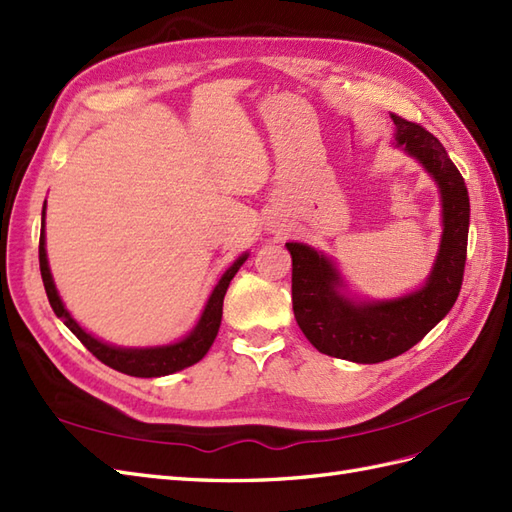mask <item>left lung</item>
<instances>
[{
    "label": "left lung",
    "instance_id": "8db88e82",
    "mask_svg": "<svg viewBox=\"0 0 512 512\" xmlns=\"http://www.w3.org/2000/svg\"><path fill=\"white\" fill-rule=\"evenodd\" d=\"M396 146L433 178L441 202V241L424 284L394 299L349 293L336 262L312 245L290 241L293 310L297 325L316 351L355 364H379L409 351L454 306L463 284L469 196L461 172L433 133L390 114Z\"/></svg>",
    "mask_w": 512,
    "mask_h": 512
}]
</instances>
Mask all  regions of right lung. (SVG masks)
<instances>
[{
    "mask_svg": "<svg viewBox=\"0 0 512 512\" xmlns=\"http://www.w3.org/2000/svg\"><path fill=\"white\" fill-rule=\"evenodd\" d=\"M45 209L47 202L43 206V228H40V245H38V260H40V275H43V284L47 290V297L51 308L58 319L73 331V334L81 340V344L96 357L101 359L103 364L109 368H114L118 372H124V375L131 377H144V379H153V377H165L172 375V372H178L183 368H189L193 364H198L200 359L209 353L211 344L215 342V336L219 331V325H222V308H224V295L230 286V280L237 275L243 262L247 260L250 254H241L232 265L224 271L222 278L215 284L211 290L209 299L204 303V310L200 314L198 323L193 325L189 334L181 340L170 342V344H159V347H116V344L103 342L101 338L92 336L90 331L81 327L71 312L66 310L64 301L55 288L53 275L49 269V260H47V241H45Z\"/></svg>",
    "mask_w": 512,
    "mask_h": 512,
    "instance_id": "add662e5",
    "label": "right lung"
}]
</instances>
